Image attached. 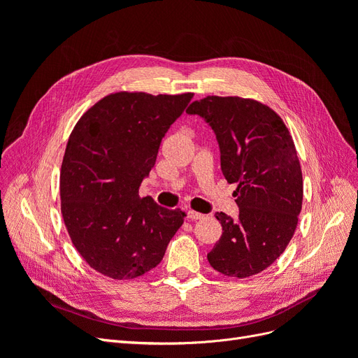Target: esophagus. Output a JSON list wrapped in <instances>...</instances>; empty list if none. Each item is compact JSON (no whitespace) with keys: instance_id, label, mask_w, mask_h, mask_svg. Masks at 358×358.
<instances>
[{"instance_id":"esophagus-1","label":"esophagus","mask_w":358,"mask_h":358,"mask_svg":"<svg viewBox=\"0 0 358 358\" xmlns=\"http://www.w3.org/2000/svg\"><path fill=\"white\" fill-rule=\"evenodd\" d=\"M187 218H188L189 221H199V220H203V218H204V215H201V213H199V212H194V210H188V212H187Z\"/></svg>"}]
</instances>
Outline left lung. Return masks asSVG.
I'll use <instances>...</instances> for the list:
<instances>
[{
	"mask_svg": "<svg viewBox=\"0 0 358 358\" xmlns=\"http://www.w3.org/2000/svg\"><path fill=\"white\" fill-rule=\"evenodd\" d=\"M188 115H199L216 137L221 170L234 191L239 216H215L221 239L208 254L225 276L248 278L267 268L285 251L301 210L303 179L285 124L267 106L239 96H206Z\"/></svg>",
	"mask_w": 358,
	"mask_h": 358,
	"instance_id": "left-lung-1",
	"label": "left lung"
}]
</instances>
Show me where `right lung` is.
Wrapping results in <instances>:
<instances>
[{
  "instance_id": "right-lung-1",
  "label": "right lung",
  "mask_w": 358,
  "mask_h": 358,
  "mask_svg": "<svg viewBox=\"0 0 358 358\" xmlns=\"http://www.w3.org/2000/svg\"><path fill=\"white\" fill-rule=\"evenodd\" d=\"M192 94L116 92L76 124L61 167V212L74 248L96 272L133 279L157 267L183 212L138 191L161 140Z\"/></svg>"
}]
</instances>
